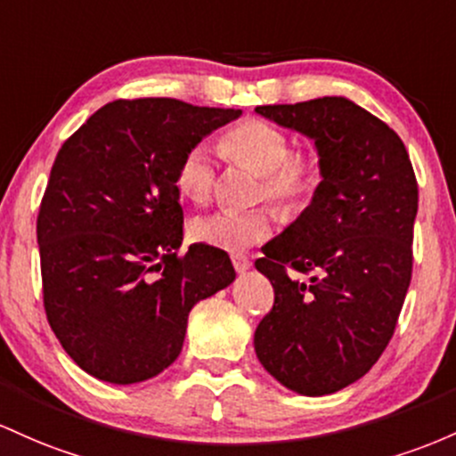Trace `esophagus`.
Listing matches in <instances>:
<instances>
[{"mask_svg":"<svg viewBox=\"0 0 456 456\" xmlns=\"http://www.w3.org/2000/svg\"><path fill=\"white\" fill-rule=\"evenodd\" d=\"M232 265L237 269V273H245V271L252 267V260L245 254H232Z\"/></svg>","mask_w":456,"mask_h":456,"instance_id":"obj_1","label":"esophagus"}]
</instances>
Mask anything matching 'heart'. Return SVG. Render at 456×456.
<instances>
[{
    "label": "heart",
    "mask_w": 456,
    "mask_h": 456,
    "mask_svg": "<svg viewBox=\"0 0 456 456\" xmlns=\"http://www.w3.org/2000/svg\"><path fill=\"white\" fill-rule=\"evenodd\" d=\"M224 151L260 174L258 196L273 202L284 215L308 207L321 185L319 159L310 152H293L290 137L269 122L249 118L224 135ZM217 183L213 148L207 142L189 146L176 170V187L187 200L202 204L211 198ZM273 230V215L267 208L222 211L200 215L189 224L196 243L215 249L239 252L265 241Z\"/></svg>",
    "instance_id": "b5f03b06"
}]
</instances>
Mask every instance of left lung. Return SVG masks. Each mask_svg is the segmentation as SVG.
<instances>
[{
    "label": "left lung",
    "instance_id": "obj_1",
    "mask_svg": "<svg viewBox=\"0 0 456 456\" xmlns=\"http://www.w3.org/2000/svg\"><path fill=\"white\" fill-rule=\"evenodd\" d=\"M256 114L310 137L323 181L256 260L275 301L254 349L284 387L325 396L364 377L392 338L411 282L416 174L401 137L345 96Z\"/></svg>",
    "mask_w": 456,
    "mask_h": 456
}]
</instances>
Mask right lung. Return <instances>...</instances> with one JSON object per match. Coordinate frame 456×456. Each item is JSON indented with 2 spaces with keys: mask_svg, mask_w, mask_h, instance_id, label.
<instances>
[{
  "mask_svg": "<svg viewBox=\"0 0 456 456\" xmlns=\"http://www.w3.org/2000/svg\"><path fill=\"white\" fill-rule=\"evenodd\" d=\"M239 116L120 99L60 148L36 222L43 299L55 338L88 375L116 386L157 377L181 353L193 305L237 278L224 249L176 254V170L189 146Z\"/></svg>",
  "mask_w": 456,
  "mask_h": 456,
  "instance_id": "1",
  "label": "right lung"
}]
</instances>
